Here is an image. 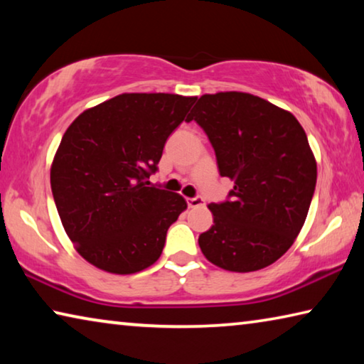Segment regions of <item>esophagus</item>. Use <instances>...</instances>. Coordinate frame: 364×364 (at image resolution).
<instances>
[{
  "label": "esophagus",
  "mask_w": 364,
  "mask_h": 364,
  "mask_svg": "<svg viewBox=\"0 0 364 364\" xmlns=\"http://www.w3.org/2000/svg\"><path fill=\"white\" fill-rule=\"evenodd\" d=\"M204 204H205V200L202 199L200 196H196V197H191V199H188L189 207H202Z\"/></svg>",
  "instance_id": "obj_1"
}]
</instances>
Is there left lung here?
<instances>
[{"label": "left lung", "instance_id": "left-lung-1", "mask_svg": "<svg viewBox=\"0 0 364 364\" xmlns=\"http://www.w3.org/2000/svg\"><path fill=\"white\" fill-rule=\"evenodd\" d=\"M191 120L210 141L220 175L234 181L226 200L208 205L213 226L199 236L202 254L236 273L274 263L299 236L315 194L304 128L287 110L237 91L199 97Z\"/></svg>", "mask_w": 364, "mask_h": 364}]
</instances>
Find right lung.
<instances>
[{
    "instance_id": "1",
    "label": "right lung",
    "mask_w": 364,
    "mask_h": 364,
    "mask_svg": "<svg viewBox=\"0 0 364 364\" xmlns=\"http://www.w3.org/2000/svg\"><path fill=\"white\" fill-rule=\"evenodd\" d=\"M197 97L125 93L80 114L51 167L63 226L85 260L115 274L151 267L186 208L180 194L149 186L164 146Z\"/></svg>"
}]
</instances>
